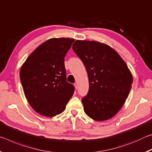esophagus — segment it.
I'll use <instances>...</instances> for the list:
<instances>
[{
    "mask_svg": "<svg viewBox=\"0 0 152 152\" xmlns=\"http://www.w3.org/2000/svg\"><path fill=\"white\" fill-rule=\"evenodd\" d=\"M74 86H75V88L76 89H77L78 88V83H77V82H76V83H74Z\"/></svg>",
    "mask_w": 152,
    "mask_h": 152,
    "instance_id": "esophagus-1",
    "label": "esophagus"
}]
</instances>
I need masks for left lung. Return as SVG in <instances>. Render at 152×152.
<instances>
[{
	"label": "left lung",
	"mask_w": 152,
	"mask_h": 152,
	"mask_svg": "<svg viewBox=\"0 0 152 152\" xmlns=\"http://www.w3.org/2000/svg\"><path fill=\"white\" fill-rule=\"evenodd\" d=\"M72 49L85 66L89 90L82 99L89 117L103 121L121 109L132 88L133 77L116 51L105 43L76 40Z\"/></svg>",
	"instance_id": "obj_1"
}]
</instances>
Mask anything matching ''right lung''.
<instances>
[{"label":"right lung","instance_id":"right-lung-1","mask_svg":"<svg viewBox=\"0 0 152 152\" xmlns=\"http://www.w3.org/2000/svg\"><path fill=\"white\" fill-rule=\"evenodd\" d=\"M74 42L51 38L31 53L20 70L25 97L33 109L45 117L62 113L72 96L74 86L66 81L64 57Z\"/></svg>","mask_w":152,"mask_h":152}]
</instances>
